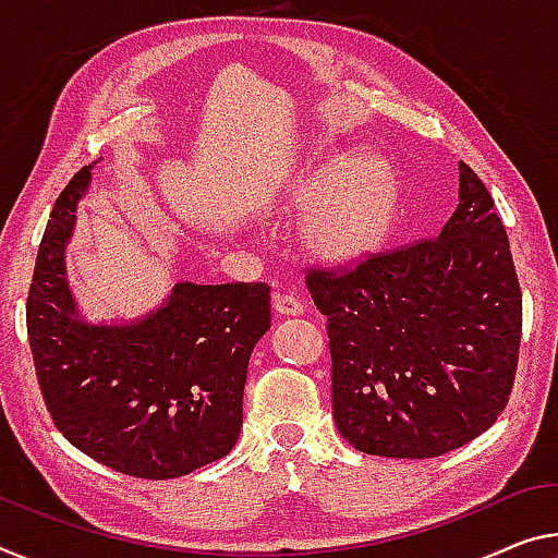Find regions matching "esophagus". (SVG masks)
Segmentation results:
<instances>
[{
    "instance_id": "34e87169",
    "label": "esophagus",
    "mask_w": 558,
    "mask_h": 558,
    "mask_svg": "<svg viewBox=\"0 0 558 558\" xmlns=\"http://www.w3.org/2000/svg\"><path fill=\"white\" fill-rule=\"evenodd\" d=\"M303 303L295 295H288V293H276L272 295V311L278 315H300L303 313Z\"/></svg>"
}]
</instances>
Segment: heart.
Returning a JSON list of instances; mask_svg holds the SVG:
<instances>
[{"mask_svg":"<svg viewBox=\"0 0 558 558\" xmlns=\"http://www.w3.org/2000/svg\"><path fill=\"white\" fill-rule=\"evenodd\" d=\"M400 175L387 158L340 154L307 168L290 183L286 206L307 214L325 202L307 226L311 251L330 263L362 258L390 231Z\"/></svg>","mask_w":558,"mask_h":558,"instance_id":"obj_1","label":"heart"}]
</instances>
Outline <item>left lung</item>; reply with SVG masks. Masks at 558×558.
<instances>
[{
    "mask_svg": "<svg viewBox=\"0 0 558 558\" xmlns=\"http://www.w3.org/2000/svg\"><path fill=\"white\" fill-rule=\"evenodd\" d=\"M305 282L327 315L332 417L352 447L429 459L497 422L517 375L521 290L494 201L464 161L437 238Z\"/></svg>",
    "mask_w": 558,
    "mask_h": 558,
    "instance_id": "obj_1",
    "label": "left lung"
}]
</instances>
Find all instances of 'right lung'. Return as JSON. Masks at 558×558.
Masks as SVG:
<instances>
[{
    "instance_id": "1",
    "label": "right lung",
    "mask_w": 558,
    "mask_h": 558,
    "mask_svg": "<svg viewBox=\"0 0 558 558\" xmlns=\"http://www.w3.org/2000/svg\"><path fill=\"white\" fill-rule=\"evenodd\" d=\"M94 166L61 191L41 238L26 298L34 367L51 420L76 449L121 474L173 480L235 447L247 360L270 330V288L181 280L136 320H86L69 288L66 245Z\"/></svg>"
}]
</instances>
